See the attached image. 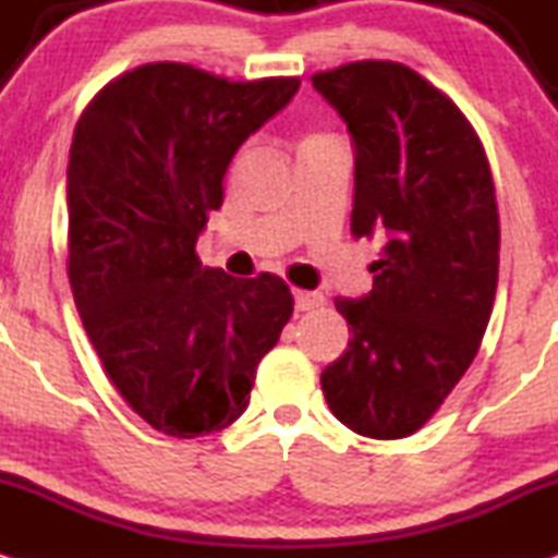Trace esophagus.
<instances>
[{
	"mask_svg": "<svg viewBox=\"0 0 558 558\" xmlns=\"http://www.w3.org/2000/svg\"><path fill=\"white\" fill-rule=\"evenodd\" d=\"M294 311H316L326 303V298L320 292H305V290H294Z\"/></svg>",
	"mask_w": 558,
	"mask_h": 558,
	"instance_id": "1",
	"label": "esophagus"
}]
</instances>
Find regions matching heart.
I'll return each mask as SVG.
<instances>
[{"instance_id": "obj_1", "label": "heart", "mask_w": 558, "mask_h": 558, "mask_svg": "<svg viewBox=\"0 0 558 558\" xmlns=\"http://www.w3.org/2000/svg\"><path fill=\"white\" fill-rule=\"evenodd\" d=\"M318 137H326V135H311V137H307V141H318ZM305 141V143H307Z\"/></svg>"}]
</instances>
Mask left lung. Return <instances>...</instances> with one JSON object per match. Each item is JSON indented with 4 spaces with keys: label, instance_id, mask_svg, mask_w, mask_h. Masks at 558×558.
Here are the masks:
<instances>
[{
    "label": "left lung",
    "instance_id": "obj_1",
    "mask_svg": "<svg viewBox=\"0 0 558 558\" xmlns=\"http://www.w3.org/2000/svg\"><path fill=\"white\" fill-rule=\"evenodd\" d=\"M355 141L352 234H386L373 290L337 298L344 355L320 373L360 436L404 438L441 408L486 333L499 281V208L486 150L447 94L384 59L311 77Z\"/></svg>",
    "mask_w": 558,
    "mask_h": 558
}]
</instances>
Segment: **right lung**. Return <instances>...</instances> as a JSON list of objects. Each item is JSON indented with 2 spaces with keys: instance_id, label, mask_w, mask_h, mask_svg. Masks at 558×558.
I'll return each instance as SVG.
<instances>
[{
  "instance_id": "1",
  "label": "right lung",
  "mask_w": 558,
  "mask_h": 558,
  "mask_svg": "<svg viewBox=\"0 0 558 558\" xmlns=\"http://www.w3.org/2000/svg\"><path fill=\"white\" fill-rule=\"evenodd\" d=\"M298 88V77L234 83L150 62L104 85L75 124L72 298L111 384L167 436L238 421L260 357L292 316L279 277L203 268L195 242L225 201L232 156Z\"/></svg>"
}]
</instances>
